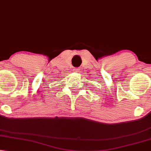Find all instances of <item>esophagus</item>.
<instances>
[{
    "instance_id": "34e87169",
    "label": "esophagus",
    "mask_w": 151,
    "mask_h": 151,
    "mask_svg": "<svg viewBox=\"0 0 151 151\" xmlns=\"http://www.w3.org/2000/svg\"><path fill=\"white\" fill-rule=\"evenodd\" d=\"M79 70H80V68H74V69H73V71H74V72H79Z\"/></svg>"
}]
</instances>
